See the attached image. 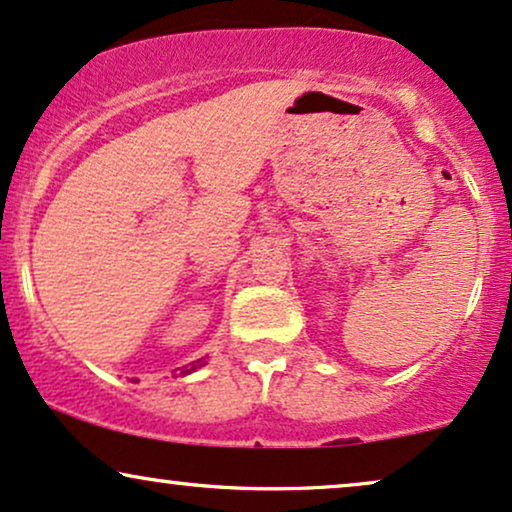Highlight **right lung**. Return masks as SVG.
Wrapping results in <instances>:
<instances>
[{"instance_id":"right-lung-1","label":"right lung","mask_w":512,"mask_h":512,"mask_svg":"<svg viewBox=\"0 0 512 512\" xmlns=\"http://www.w3.org/2000/svg\"><path fill=\"white\" fill-rule=\"evenodd\" d=\"M199 367H204V362H202V360H197V362H192V364H190V367H188V369H183V371H181V376H185V374H192V371H195V369H199ZM136 383H138V381H136Z\"/></svg>"}]
</instances>
